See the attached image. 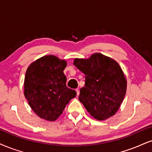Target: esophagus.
I'll return each instance as SVG.
<instances>
[{
	"label": "esophagus",
	"mask_w": 152,
	"mask_h": 152,
	"mask_svg": "<svg viewBox=\"0 0 152 152\" xmlns=\"http://www.w3.org/2000/svg\"><path fill=\"white\" fill-rule=\"evenodd\" d=\"M75 91H76V92H77V96H78V95L80 94V89L77 88V89H75Z\"/></svg>",
	"instance_id": "obj_1"
}]
</instances>
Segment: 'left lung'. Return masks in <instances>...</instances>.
I'll return each mask as SVG.
<instances>
[{
  "instance_id": "1",
  "label": "left lung",
  "mask_w": 152,
  "mask_h": 152,
  "mask_svg": "<svg viewBox=\"0 0 152 152\" xmlns=\"http://www.w3.org/2000/svg\"><path fill=\"white\" fill-rule=\"evenodd\" d=\"M73 64L85 75L79 100L89 114L98 121L115 115L127 90V80L118 63L95 53L89 58H75Z\"/></svg>"
}]
</instances>
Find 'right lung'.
<instances>
[{"label": "right lung", "mask_w": 152, "mask_h": 152, "mask_svg": "<svg viewBox=\"0 0 152 152\" xmlns=\"http://www.w3.org/2000/svg\"><path fill=\"white\" fill-rule=\"evenodd\" d=\"M67 61L53 55L32 62L26 71L24 94L33 111L41 118L55 121L76 91L66 86L63 70Z\"/></svg>", "instance_id": "add662e5"}]
</instances>
